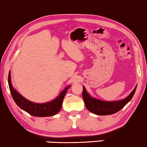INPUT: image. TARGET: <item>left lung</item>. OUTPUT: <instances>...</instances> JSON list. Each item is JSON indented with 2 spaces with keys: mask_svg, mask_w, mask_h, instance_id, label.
I'll return each mask as SVG.
<instances>
[{
  "mask_svg": "<svg viewBox=\"0 0 147 147\" xmlns=\"http://www.w3.org/2000/svg\"><path fill=\"white\" fill-rule=\"evenodd\" d=\"M82 87H83L82 98H83L87 109L91 113L97 115H108L117 113L132 99L137 88L136 85L131 93L126 98L122 100H115V101H105V100L98 99L92 96L87 92L85 87L84 86Z\"/></svg>",
  "mask_w": 147,
  "mask_h": 147,
  "instance_id": "left-lung-1",
  "label": "left lung"
}]
</instances>
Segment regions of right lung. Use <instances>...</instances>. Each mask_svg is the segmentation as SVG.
Returning a JSON list of instances; mask_svg holds the SVG:
<instances>
[{
  "mask_svg": "<svg viewBox=\"0 0 147 147\" xmlns=\"http://www.w3.org/2000/svg\"><path fill=\"white\" fill-rule=\"evenodd\" d=\"M8 84H9L11 96L16 104L21 109L29 113L30 115L34 117H39L53 116L58 113L62 108L64 97L71 86V85H69L65 87L64 90L60 92V94L51 101L43 103H37L26 99L13 87L11 81L10 71L9 72V76H8Z\"/></svg>",
  "mask_w": 147,
  "mask_h": 147,
  "instance_id": "add662e5",
  "label": "right lung"
}]
</instances>
